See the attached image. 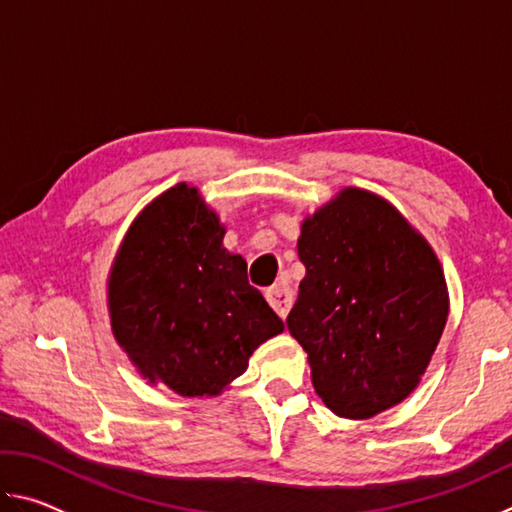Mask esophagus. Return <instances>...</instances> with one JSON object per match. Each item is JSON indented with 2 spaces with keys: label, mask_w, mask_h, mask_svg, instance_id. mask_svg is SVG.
<instances>
[{
  "label": "esophagus",
  "mask_w": 512,
  "mask_h": 512,
  "mask_svg": "<svg viewBox=\"0 0 512 512\" xmlns=\"http://www.w3.org/2000/svg\"><path fill=\"white\" fill-rule=\"evenodd\" d=\"M266 300H268V305H271L277 314L284 318L289 314V309L293 307V289L287 282H277L266 291Z\"/></svg>",
  "instance_id": "esophagus-1"
}]
</instances>
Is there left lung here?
Here are the masks:
<instances>
[{
	"instance_id": "1",
	"label": "left lung",
	"mask_w": 512,
	"mask_h": 512,
	"mask_svg": "<svg viewBox=\"0 0 512 512\" xmlns=\"http://www.w3.org/2000/svg\"><path fill=\"white\" fill-rule=\"evenodd\" d=\"M298 255L307 275L287 327L320 400L350 420L400 404L449 314L431 246L384 198L348 187L302 223Z\"/></svg>"
}]
</instances>
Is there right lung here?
I'll use <instances>...</instances> for the list:
<instances>
[{
    "mask_svg": "<svg viewBox=\"0 0 512 512\" xmlns=\"http://www.w3.org/2000/svg\"><path fill=\"white\" fill-rule=\"evenodd\" d=\"M219 216L180 183L137 216L108 282L112 334L155 384L216 395L284 323L223 248Z\"/></svg>",
    "mask_w": 512,
    "mask_h": 512,
    "instance_id": "right-lung-1",
    "label": "right lung"
}]
</instances>
